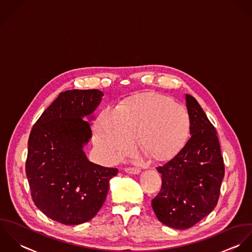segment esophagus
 I'll return each mask as SVG.
<instances>
[{"label":"esophagus","mask_w":252,"mask_h":252,"mask_svg":"<svg viewBox=\"0 0 252 252\" xmlns=\"http://www.w3.org/2000/svg\"><path fill=\"white\" fill-rule=\"evenodd\" d=\"M125 171L126 173H130V174H138V173H140V170L138 168H134V167H126Z\"/></svg>","instance_id":"obj_1"}]
</instances>
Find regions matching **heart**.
Instances as JSON below:
<instances>
[{
    "mask_svg": "<svg viewBox=\"0 0 252 252\" xmlns=\"http://www.w3.org/2000/svg\"><path fill=\"white\" fill-rule=\"evenodd\" d=\"M188 111L171 98L146 94L122 102L117 110L106 107L98 114L94 141L109 161L131 151L133 138L152 158L162 161L173 158L187 144L191 134Z\"/></svg>",
    "mask_w": 252,
    "mask_h": 252,
    "instance_id": "heart-1",
    "label": "heart"
}]
</instances>
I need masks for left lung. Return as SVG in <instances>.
Returning a JSON list of instances; mask_svg holds the SVG:
<instances>
[{
    "label": "left lung",
    "mask_w": 252,
    "mask_h": 252,
    "mask_svg": "<svg viewBox=\"0 0 252 252\" xmlns=\"http://www.w3.org/2000/svg\"><path fill=\"white\" fill-rule=\"evenodd\" d=\"M191 117V138L183 149L163 165L161 188L152 200L157 218L174 229H188L216 206L225 174L217 132L200 104L186 94Z\"/></svg>",
    "instance_id": "left-lung-1"
}]
</instances>
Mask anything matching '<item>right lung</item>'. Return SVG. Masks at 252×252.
Wrapping results in <instances>:
<instances>
[{"label": "right lung", "mask_w": 252, "mask_h": 252, "mask_svg": "<svg viewBox=\"0 0 252 252\" xmlns=\"http://www.w3.org/2000/svg\"><path fill=\"white\" fill-rule=\"evenodd\" d=\"M102 96L98 90L60 93L30 132L25 169L32 199L48 217L65 225L93 219L118 173V168L90 161L83 149L92 137L84 118L94 120Z\"/></svg>", "instance_id": "1"}]
</instances>
